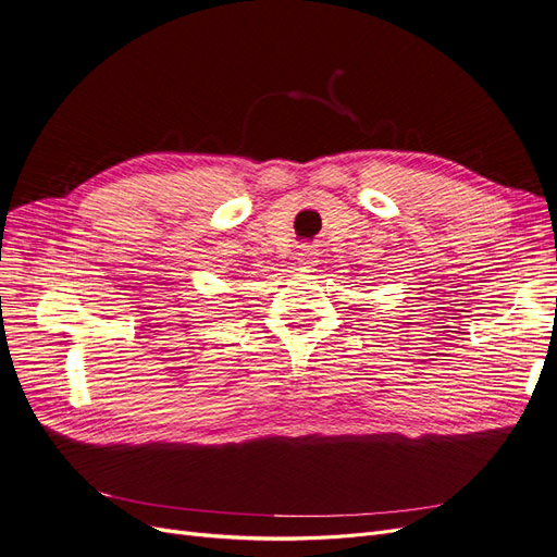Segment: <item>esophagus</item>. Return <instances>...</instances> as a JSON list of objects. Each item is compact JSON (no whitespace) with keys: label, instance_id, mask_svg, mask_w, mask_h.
Here are the masks:
<instances>
[{"label":"esophagus","instance_id":"34e87169","mask_svg":"<svg viewBox=\"0 0 557 557\" xmlns=\"http://www.w3.org/2000/svg\"><path fill=\"white\" fill-rule=\"evenodd\" d=\"M297 260H299V264H305V267H311L315 260H313V250L311 248H301L299 252H297Z\"/></svg>","mask_w":557,"mask_h":557}]
</instances>
